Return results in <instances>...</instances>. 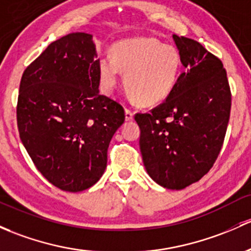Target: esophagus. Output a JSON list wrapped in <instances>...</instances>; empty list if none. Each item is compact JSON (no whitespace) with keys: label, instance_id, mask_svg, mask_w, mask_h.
<instances>
[{"label":"esophagus","instance_id":"1","mask_svg":"<svg viewBox=\"0 0 251 251\" xmlns=\"http://www.w3.org/2000/svg\"><path fill=\"white\" fill-rule=\"evenodd\" d=\"M132 119H133V113H132V110L125 109V120H126V121H130V120H132Z\"/></svg>","mask_w":251,"mask_h":251}]
</instances>
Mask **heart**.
I'll list each match as a JSON object with an SVG mask.
<instances>
[{
    "label": "heart",
    "mask_w": 251,
    "mask_h": 251,
    "mask_svg": "<svg viewBox=\"0 0 251 251\" xmlns=\"http://www.w3.org/2000/svg\"><path fill=\"white\" fill-rule=\"evenodd\" d=\"M112 59L99 61L100 83L110 92L118 83L119 72L125 73L124 86L128 96L141 105H155L173 91L181 71L178 49L154 37H134L113 46Z\"/></svg>",
    "instance_id": "heart-1"
}]
</instances>
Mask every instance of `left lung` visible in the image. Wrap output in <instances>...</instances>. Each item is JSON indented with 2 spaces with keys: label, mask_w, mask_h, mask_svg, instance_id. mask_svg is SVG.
<instances>
[{
  "label": "left lung",
  "mask_w": 251,
  "mask_h": 251,
  "mask_svg": "<svg viewBox=\"0 0 251 251\" xmlns=\"http://www.w3.org/2000/svg\"><path fill=\"white\" fill-rule=\"evenodd\" d=\"M186 68L165 102L137 113L143 163L150 178L181 190L209 172L223 147L231 90L220 59L199 42L173 35Z\"/></svg>",
  "instance_id": "8db88e82"
}]
</instances>
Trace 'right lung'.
I'll return each mask as SVG.
<instances>
[{"mask_svg": "<svg viewBox=\"0 0 251 251\" xmlns=\"http://www.w3.org/2000/svg\"><path fill=\"white\" fill-rule=\"evenodd\" d=\"M99 61L91 35L70 33L50 43L20 80V139L37 170L63 191L100 180L125 120L123 105L100 95Z\"/></svg>", "mask_w": 251, "mask_h": 251, "instance_id": "obj_1", "label": "right lung"}]
</instances>
